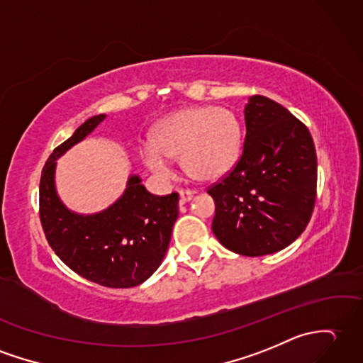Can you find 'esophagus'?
<instances>
[{
    "label": "esophagus",
    "instance_id": "obj_1",
    "mask_svg": "<svg viewBox=\"0 0 363 363\" xmlns=\"http://www.w3.org/2000/svg\"><path fill=\"white\" fill-rule=\"evenodd\" d=\"M193 195H195V191L193 190H189V189H184V190H179V198H181V202L184 204V202H189Z\"/></svg>",
    "mask_w": 363,
    "mask_h": 363
}]
</instances>
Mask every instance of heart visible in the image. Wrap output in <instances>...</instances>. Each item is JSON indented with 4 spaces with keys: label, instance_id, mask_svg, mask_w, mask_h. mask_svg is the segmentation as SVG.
Masks as SVG:
<instances>
[{
    "label": "heart",
    "instance_id": "obj_1",
    "mask_svg": "<svg viewBox=\"0 0 363 363\" xmlns=\"http://www.w3.org/2000/svg\"><path fill=\"white\" fill-rule=\"evenodd\" d=\"M242 131L237 114L223 106H189L156 125L140 157L151 172L170 174L168 159L179 157L184 170L201 181L223 178L241 155Z\"/></svg>",
    "mask_w": 363,
    "mask_h": 363
}]
</instances>
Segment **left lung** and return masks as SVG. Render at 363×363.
I'll return each mask as SVG.
<instances>
[{
    "label": "left lung",
    "mask_w": 363,
    "mask_h": 363,
    "mask_svg": "<svg viewBox=\"0 0 363 363\" xmlns=\"http://www.w3.org/2000/svg\"><path fill=\"white\" fill-rule=\"evenodd\" d=\"M246 138L232 170L210 185L212 230L225 249L261 257L288 247L313 216L317 156L306 125L264 96L244 109Z\"/></svg>",
    "instance_id": "left-lung-1"
}]
</instances>
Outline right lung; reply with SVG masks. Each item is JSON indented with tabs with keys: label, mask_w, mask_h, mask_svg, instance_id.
Segmentation results:
<instances>
[{
	"label": "right lung",
	"mask_w": 363,
	"mask_h": 363,
	"mask_svg": "<svg viewBox=\"0 0 363 363\" xmlns=\"http://www.w3.org/2000/svg\"><path fill=\"white\" fill-rule=\"evenodd\" d=\"M104 119L105 114L91 117L49 156L40 179V221L49 246L75 274L105 288H133L161 264L179 213V195H151L131 176L123 196L102 213L69 212L55 193V159Z\"/></svg>",
	"instance_id": "1"
}]
</instances>
